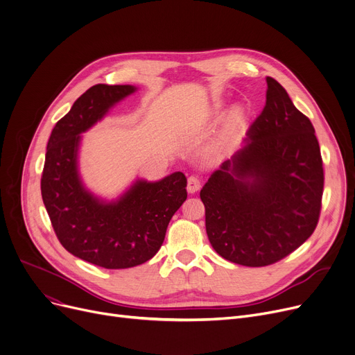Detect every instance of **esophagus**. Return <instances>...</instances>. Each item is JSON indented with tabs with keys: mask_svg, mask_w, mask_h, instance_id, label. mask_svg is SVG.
Segmentation results:
<instances>
[{
	"mask_svg": "<svg viewBox=\"0 0 355 355\" xmlns=\"http://www.w3.org/2000/svg\"><path fill=\"white\" fill-rule=\"evenodd\" d=\"M200 180H198V177H196V175H191V177H189V181H187V190H189V193H196V191H198V189H200Z\"/></svg>",
	"mask_w": 355,
	"mask_h": 355,
	"instance_id": "34e87169",
	"label": "esophagus"
}]
</instances>
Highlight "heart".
<instances>
[{"label":"heart","instance_id":"obj_1","mask_svg":"<svg viewBox=\"0 0 355 355\" xmlns=\"http://www.w3.org/2000/svg\"><path fill=\"white\" fill-rule=\"evenodd\" d=\"M240 116H241V110H240V109H236V110L233 112V118H234V119H239Z\"/></svg>","mask_w":355,"mask_h":355}]
</instances>
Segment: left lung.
Here are the masks:
<instances>
[{"mask_svg":"<svg viewBox=\"0 0 355 355\" xmlns=\"http://www.w3.org/2000/svg\"><path fill=\"white\" fill-rule=\"evenodd\" d=\"M266 105L245 146L200 191L213 249L229 262L260 268L300 248L318 225L324 168L308 116L266 78Z\"/></svg>","mask_w":355,"mask_h":355,"instance_id":"1","label":"left lung"}]
</instances>
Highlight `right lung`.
Masks as SVG:
<instances>
[{
  "instance_id": "right-lung-1",
  "label": "right lung",
  "mask_w": 355,
  "mask_h": 355,
  "mask_svg": "<svg viewBox=\"0 0 355 355\" xmlns=\"http://www.w3.org/2000/svg\"><path fill=\"white\" fill-rule=\"evenodd\" d=\"M134 92L130 85L87 89L53 128L42 175L43 202L62 246L105 269L134 268L154 257L168 223L187 198V178L180 171L157 182L138 180L112 202L83 187L78 173L80 134Z\"/></svg>"
}]
</instances>
